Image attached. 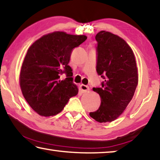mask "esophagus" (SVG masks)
<instances>
[{"instance_id": "34e87169", "label": "esophagus", "mask_w": 160, "mask_h": 160, "mask_svg": "<svg viewBox=\"0 0 160 160\" xmlns=\"http://www.w3.org/2000/svg\"><path fill=\"white\" fill-rule=\"evenodd\" d=\"M80 88H81V91H82V93H87L88 92V91H89V87H88L87 85L81 84Z\"/></svg>"}]
</instances>
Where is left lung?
<instances>
[{
    "instance_id": "1",
    "label": "left lung",
    "mask_w": 160,
    "mask_h": 160,
    "mask_svg": "<svg viewBox=\"0 0 160 160\" xmlns=\"http://www.w3.org/2000/svg\"><path fill=\"white\" fill-rule=\"evenodd\" d=\"M97 72L104 78L101 87H93L100 96L101 104L91 117L100 123L119 117L133 97L138 83L137 63L130 46L122 38L102 31L95 36Z\"/></svg>"
}]
</instances>
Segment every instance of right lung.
Listing matches in <instances>:
<instances>
[{"mask_svg":"<svg viewBox=\"0 0 160 160\" xmlns=\"http://www.w3.org/2000/svg\"><path fill=\"white\" fill-rule=\"evenodd\" d=\"M87 38L83 35L53 32L38 39L28 48L22 64L20 86L27 102L39 115L58 114L70 98L77 95L68 63L73 48ZM63 73L67 77L64 80L60 78Z\"/></svg>","mask_w":160,"mask_h":160,"instance_id":"obj_1","label":"right lung"}]
</instances>
